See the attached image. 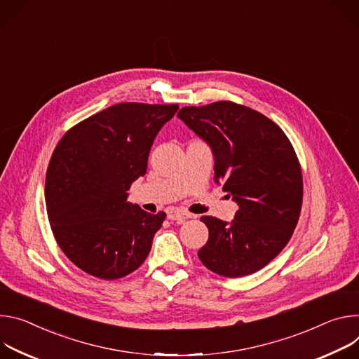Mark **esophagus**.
Returning <instances> with one entry per match:
<instances>
[{"label":"esophagus","instance_id":"1","mask_svg":"<svg viewBox=\"0 0 359 359\" xmlns=\"http://www.w3.org/2000/svg\"><path fill=\"white\" fill-rule=\"evenodd\" d=\"M192 215L189 214V212H187V211H180V210H175V211H171V212H168V218L171 219V221H185V219H188V218H191Z\"/></svg>","mask_w":359,"mask_h":359}]
</instances>
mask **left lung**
Masks as SVG:
<instances>
[{"label": "left lung", "instance_id": "1", "mask_svg": "<svg viewBox=\"0 0 359 359\" xmlns=\"http://www.w3.org/2000/svg\"><path fill=\"white\" fill-rule=\"evenodd\" d=\"M178 118L210 145L214 181L238 205L231 222L201 218L210 236L198 257L222 276L254 273L284 250L297 226L302 174L295 151L269 118L235 102L184 107Z\"/></svg>", "mask_w": 359, "mask_h": 359}]
</instances>
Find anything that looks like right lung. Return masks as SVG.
I'll return each instance as SVG.
<instances>
[{"mask_svg":"<svg viewBox=\"0 0 359 359\" xmlns=\"http://www.w3.org/2000/svg\"><path fill=\"white\" fill-rule=\"evenodd\" d=\"M177 104H115L72 127L58 142L46 178L50 225L62 252L84 272L118 280L148 257L165 212L128 203L147 172L152 142Z\"/></svg>","mask_w":359,"mask_h":359,"instance_id":"add662e5","label":"right lung"}]
</instances>
